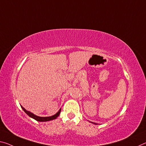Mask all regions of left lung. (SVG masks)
Listing matches in <instances>:
<instances>
[{"mask_svg":"<svg viewBox=\"0 0 146 146\" xmlns=\"http://www.w3.org/2000/svg\"><path fill=\"white\" fill-rule=\"evenodd\" d=\"M90 122H91V123H94V124H96V125H97V123H94V122H92V121H90Z\"/></svg>","mask_w":146,"mask_h":146,"instance_id":"obj_1","label":"left lung"}]
</instances>
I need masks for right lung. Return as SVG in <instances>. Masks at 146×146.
I'll return each instance as SVG.
<instances>
[{
  "instance_id": "1",
  "label": "right lung",
  "mask_w": 146,
  "mask_h": 146,
  "mask_svg": "<svg viewBox=\"0 0 146 146\" xmlns=\"http://www.w3.org/2000/svg\"><path fill=\"white\" fill-rule=\"evenodd\" d=\"M21 107L22 108V109L25 111V112L26 113V114L30 116L32 118L34 119L36 121H42V122H45V121H50V120H52V119H55L57 118V117L60 114V112H61V108L58 110V112L57 113H56L54 115H51V116H48V117H40V116H38V115H36L35 114H34L33 113H32L30 112V111H28L26 109H25V108H23L22 106H21Z\"/></svg>"
}]
</instances>
